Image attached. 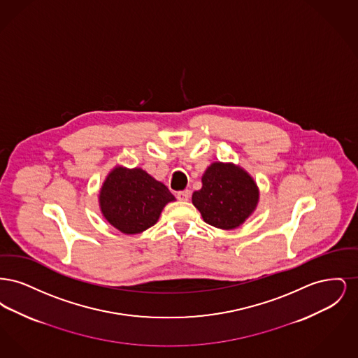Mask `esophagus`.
I'll list each match as a JSON object with an SVG mask.
<instances>
[{"mask_svg":"<svg viewBox=\"0 0 358 358\" xmlns=\"http://www.w3.org/2000/svg\"><path fill=\"white\" fill-rule=\"evenodd\" d=\"M177 199L180 200V201H187L189 199H190V190H181V192H178L177 193Z\"/></svg>","mask_w":358,"mask_h":358,"instance_id":"1","label":"esophagus"}]
</instances>
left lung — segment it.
<instances>
[{"mask_svg":"<svg viewBox=\"0 0 358 358\" xmlns=\"http://www.w3.org/2000/svg\"><path fill=\"white\" fill-rule=\"evenodd\" d=\"M259 200L254 180L232 164H212L203 176V187L192 196L205 222L234 229L254 212Z\"/></svg>","mask_w":358,"mask_h":358,"instance_id":"1","label":"left lung"}]
</instances>
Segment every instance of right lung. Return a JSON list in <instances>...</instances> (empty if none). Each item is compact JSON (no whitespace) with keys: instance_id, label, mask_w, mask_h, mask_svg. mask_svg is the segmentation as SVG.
<instances>
[{"instance_id":"obj_1","label":"right lung","mask_w":358,"mask_h":358,"mask_svg":"<svg viewBox=\"0 0 358 358\" xmlns=\"http://www.w3.org/2000/svg\"><path fill=\"white\" fill-rule=\"evenodd\" d=\"M173 200L169 189L146 171L124 168L108 174L99 196L106 220L127 235L153 227L164 206Z\"/></svg>"}]
</instances>
